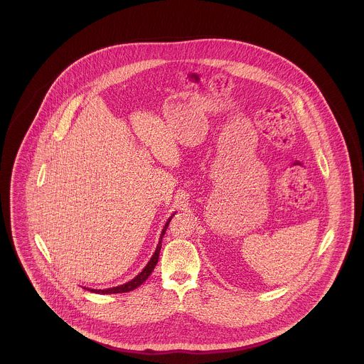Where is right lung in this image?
I'll use <instances>...</instances> for the list:
<instances>
[{
    "label": "right lung",
    "mask_w": 364,
    "mask_h": 364,
    "mask_svg": "<svg viewBox=\"0 0 364 364\" xmlns=\"http://www.w3.org/2000/svg\"><path fill=\"white\" fill-rule=\"evenodd\" d=\"M173 215H172V217H169V220L166 221V224H165L164 229H162V233H161L159 242H158V245H156V252L153 254V257H151L150 262L146 264V267L139 273L136 277L134 278V279H131L129 282L124 284V285H120V287H114V288H109V289H88V291H90V292H95V294H124V292H131V291H134V289H136L138 287H140V285H141V284L149 278V276L153 273V270H154V267H156V262H158V258H159L161 245H162V237H164V235H165V232H166V229H168V225H169L171 220L173 218ZM85 289H87V288H85Z\"/></svg>",
    "instance_id": "add662e5"
}]
</instances>
